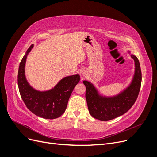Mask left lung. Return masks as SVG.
Masks as SVG:
<instances>
[{"label":"left lung","instance_id":"8db88e82","mask_svg":"<svg viewBox=\"0 0 157 157\" xmlns=\"http://www.w3.org/2000/svg\"><path fill=\"white\" fill-rule=\"evenodd\" d=\"M131 58L135 62L134 77L129 86L115 96H103L91 82L87 80L83 81L86 86V99L89 113L94 118L102 121L114 119L124 115L134 104L140 90L141 72L137 57L131 54Z\"/></svg>","mask_w":157,"mask_h":157}]
</instances>
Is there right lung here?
<instances>
[{"mask_svg": "<svg viewBox=\"0 0 157 157\" xmlns=\"http://www.w3.org/2000/svg\"><path fill=\"white\" fill-rule=\"evenodd\" d=\"M32 44L27 50L19 66L17 84L21 97L30 111L46 119H54L61 116L67 108L69 99L74 88L80 81L76 74L63 78L54 88L48 91H38L28 83L25 75V65Z\"/></svg>", "mask_w": 157, "mask_h": 157, "instance_id": "add662e5", "label": "right lung"}]
</instances>
